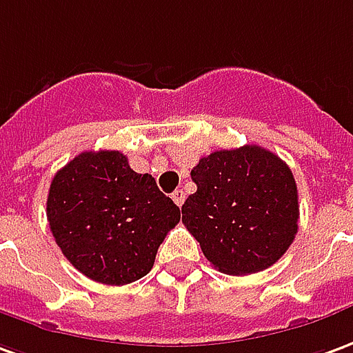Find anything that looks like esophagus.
<instances>
[{"mask_svg": "<svg viewBox=\"0 0 353 353\" xmlns=\"http://www.w3.org/2000/svg\"><path fill=\"white\" fill-rule=\"evenodd\" d=\"M172 199H174V202H176L177 206H181L185 202V193L181 189H177V191H174V194H172Z\"/></svg>", "mask_w": 353, "mask_h": 353, "instance_id": "esophagus-1", "label": "esophagus"}]
</instances>
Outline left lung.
Wrapping results in <instances>:
<instances>
[{"label":"left lung","instance_id":"left-lung-1","mask_svg":"<svg viewBox=\"0 0 353 353\" xmlns=\"http://www.w3.org/2000/svg\"><path fill=\"white\" fill-rule=\"evenodd\" d=\"M196 193L183 223L206 260L229 275L268 270L298 231V189L287 164L263 147L216 151L191 170Z\"/></svg>","mask_w":353,"mask_h":353}]
</instances>
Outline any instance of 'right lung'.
<instances>
[{
  "label": "right lung",
  "mask_w": 353,
  "mask_h": 353,
  "mask_svg": "<svg viewBox=\"0 0 353 353\" xmlns=\"http://www.w3.org/2000/svg\"><path fill=\"white\" fill-rule=\"evenodd\" d=\"M181 219L154 177L118 151H85L53 177L48 221L66 260L103 285H128L152 270L157 250Z\"/></svg>",
  "instance_id": "1"
}]
</instances>
